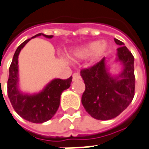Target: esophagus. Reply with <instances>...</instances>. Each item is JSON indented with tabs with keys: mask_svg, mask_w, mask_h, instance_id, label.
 Returning <instances> with one entry per match:
<instances>
[{
	"mask_svg": "<svg viewBox=\"0 0 149 149\" xmlns=\"http://www.w3.org/2000/svg\"><path fill=\"white\" fill-rule=\"evenodd\" d=\"M81 78V76H80V74L77 73V72H75V73H73V75H72V81H78V80H80Z\"/></svg>",
	"mask_w": 149,
	"mask_h": 149,
	"instance_id": "obj_1",
	"label": "esophagus"
}]
</instances>
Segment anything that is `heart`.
<instances>
[{"label": "heart", "mask_w": 149, "mask_h": 149, "mask_svg": "<svg viewBox=\"0 0 149 149\" xmlns=\"http://www.w3.org/2000/svg\"><path fill=\"white\" fill-rule=\"evenodd\" d=\"M108 49V43L106 41H93L82 46L76 50L73 57L76 59H86L92 56L93 61H97Z\"/></svg>", "instance_id": "b5f03b06"}]
</instances>
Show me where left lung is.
Segmentation results:
<instances>
[{"mask_svg":"<svg viewBox=\"0 0 149 149\" xmlns=\"http://www.w3.org/2000/svg\"><path fill=\"white\" fill-rule=\"evenodd\" d=\"M117 48L115 62L123 66L118 75L109 72L106 58L89 68L82 69L85 90L81 102L86 112L98 120L117 117L128 107L135 95L134 56L124 43L114 38Z\"/></svg>","mask_w":149,"mask_h":149,"instance_id":"obj_1","label":"left lung"}]
</instances>
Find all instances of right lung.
<instances>
[{
	"label": "right lung",
	"mask_w": 149,
	"mask_h": 149,
	"mask_svg": "<svg viewBox=\"0 0 149 149\" xmlns=\"http://www.w3.org/2000/svg\"><path fill=\"white\" fill-rule=\"evenodd\" d=\"M41 35L47 38L53 37V35L39 33L24 41L17 48L9 67V80L7 83L8 96L14 111L22 118L34 123H42L48 121L55 115L60 107L61 93L70 87L72 80V77L66 80L59 78L53 79L42 89V91L37 93L31 94L21 91L18 77L19 53L31 38Z\"/></svg>",
	"instance_id": "add662e5"
}]
</instances>
